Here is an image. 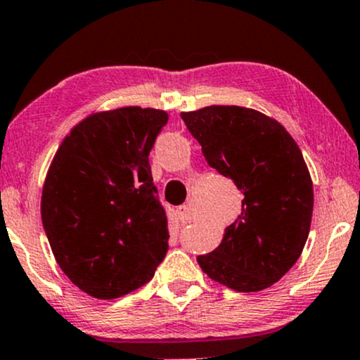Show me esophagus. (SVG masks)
<instances>
[{
    "mask_svg": "<svg viewBox=\"0 0 360 360\" xmlns=\"http://www.w3.org/2000/svg\"><path fill=\"white\" fill-rule=\"evenodd\" d=\"M176 212H177V217H179L181 223H189L193 220V212L188 205H181Z\"/></svg>",
    "mask_w": 360,
    "mask_h": 360,
    "instance_id": "34e87169",
    "label": "esophagus"
}]
</instances>
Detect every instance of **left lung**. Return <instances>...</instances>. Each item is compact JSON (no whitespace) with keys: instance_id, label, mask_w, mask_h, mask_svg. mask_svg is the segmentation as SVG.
<instances>
[{"instance_id":"left-lung-1","label":"left lung","mask_w":360,"mask_h":360,"mask_svg":"<svg viewBox=\"0 0 360 360\" xmlns=\"http://www.w3.org/2000/svg\"><path fill=\"white\" fill-rule=\"evenodd\" d=\"M206 162L243 193L220 245L198 255L213 281L238 292L272 286L300 259L313 213V183L298 143L260 111L206 106L181 113Z\"/></svg>"}]
</instances>
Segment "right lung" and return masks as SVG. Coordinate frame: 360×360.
Segmentation results:
<instances>
[{
	"label": "right lung",
	"mask_w": 360,
	"mask_h": 360,
	"mask_svg": "<svg viewBox=\"0 0 360 360\" xmlns=\"http://www.w3.org/2000/svg\"><path fill=\"white\" fill-rule=\"evenodd\" d=\"M167 120L166 111L140 106L89 115L53 155L44 230L64 274L93 298L142 288L166 257L167 217L148 154Z\"/></svg>",
	"instance_id": "right-lung-1"
}]
</instances>
